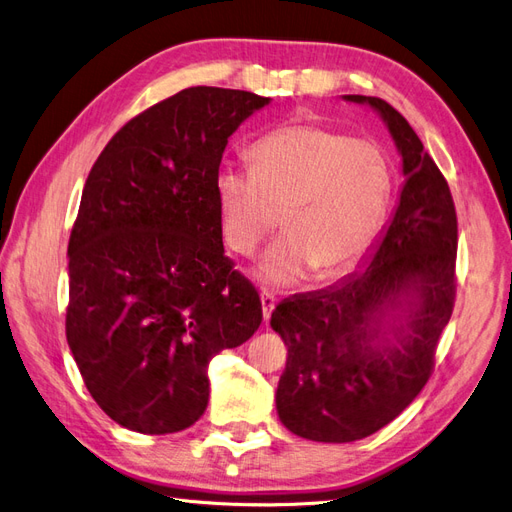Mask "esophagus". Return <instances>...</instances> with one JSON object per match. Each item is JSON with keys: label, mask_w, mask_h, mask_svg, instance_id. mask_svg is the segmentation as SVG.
<instances>
[{"label": "esophagus", "mask_w": 512, "mask_h": 512, "mask_svg": "<svg viewBox=\"0 0 512 512\" xmlns=\"http://www.w3.org/2000/svg\"><path fill=\"white\" fill-rule=\"evenodd\" d=\"M260 303H262V316H265V320H269L271 312H273L275 305H277L275 294L269 292V290H262V292H260Z\"/></svg>", "instance_id": "obj_1"}]
</instances>
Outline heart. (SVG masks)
<instances>
[{"label":"heart","mask_w":512,"mask_h":512,"mask_svg":"<svg viewBox=\"0 0 512 512\" xmlns=\"http://www.w3.org/2000/svg\"><path fill=\"white\" fill-rule=\"evenodd\" d=\"M252 170L226 166L215 177L226 245L252 256L280 224L258 277L288 286L309 271L329 280L374 245L393 194L389 158L363 138L297 121L250 147Z\"/></svg>","instance_id":"heart-1"}]
</instances>
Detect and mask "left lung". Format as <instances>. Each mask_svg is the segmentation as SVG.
<instances>
[{
    "label": "left lung",
    "mask_w": 512,
    "mask_h": 512,
    "mask_svg": "<svg viewBox=\"0 0 512 512\" xmlns=\"http://www.w3.org/2000/svg\"><path fill=\"white\" fill-rule=\"evenodd\" d=\"M404 160L397 211L369 265L318 292L294 294L271 314L288 346L277 414L314 442H354L404 412L436 367L457 292V213L440 168L406 117L374 96Z\"/></svg>",
    "instance_id": "1"
}]
</instances>
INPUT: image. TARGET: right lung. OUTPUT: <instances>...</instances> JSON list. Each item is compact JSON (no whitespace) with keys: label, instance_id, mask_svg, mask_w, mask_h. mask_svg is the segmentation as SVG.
Segmentation results:
<instances>
[{"label":"right lung","instance_id":"obj_1","mask_svg":"<svg viewBox=\"0 0 512 512\" xmlns=\"http://www.w3.org/2000/svg\"><path fill=\"white\" fill-rule=\"evenodd\" d=\"M269 104L190 87L132 117L91 166L68 241V346L121 427L175 433L209 401L207 365L262 322L224 254L215 177L228 136Z\"/></svg>","mask_w":512,"mask_h":512}]
</instances>
